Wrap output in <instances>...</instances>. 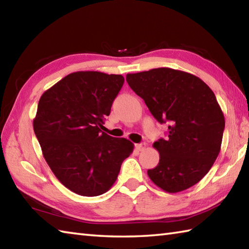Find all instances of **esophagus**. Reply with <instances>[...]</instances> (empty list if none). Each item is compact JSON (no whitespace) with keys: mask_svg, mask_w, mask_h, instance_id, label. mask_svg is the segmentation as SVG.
Masks as SVG:
<instances>
[{"mask_svg":"<svg viewBox=\"0 0 249 249\" xmlns=\"http://www.w3.org/2000/svg\"><path fill=\"white\" fill-rule=\"evenodd\" d=\"M146 147V144L145 143H138V144H136V149L138 150V151H143L144 149Z\"/></svg>","mask_w":249,"mask_h":249,"instance_id":"34e87169","label":"esophagus"}]
</instances>
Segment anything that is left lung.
<instances>
[{"label":"left lung","mask_w":249,"mask_h":249,"mask_svg":"<svg viewBox=\"0 0 249 249\" xmlns=\"http://www.w3.org/2000/svg\"><path fill=\"white\" fill-rule=\"evenodd\" d=\"M126 81L160 124L169 123L167 138L153 144L160 162L147 170L152 182L167 193L194 186L220 151L225 118L215 94L200 78L166 67L127 73Z\"/></svg>","instance_id":"left-lung-1"}]
</instances>
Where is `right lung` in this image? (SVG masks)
<instances>
[{"instance_id": "right-lung-1", "label": "right lung", "mask_w": 249, "mask_h": 249, "mask_svg": "<svg viewBox=\"0 0 249 249\" xmlns=\"http://www.w3.org/2000/svg\"><path fill=\"white\" fill-rule=\"evenodd\" d=\"M123 83L121 75L77 71L39 99L33 127L43 155L56 178L80 196L108 192L133 153L129 140L99 129Z\"/></svg>"}]
</instances>
